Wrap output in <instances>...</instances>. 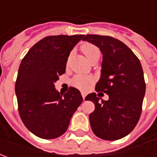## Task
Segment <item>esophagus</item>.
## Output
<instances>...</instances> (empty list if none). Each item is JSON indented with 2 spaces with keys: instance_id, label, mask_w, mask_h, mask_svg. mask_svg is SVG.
<instances>
[{
  "instance_id": "esophagus-1",
  "label": "esophagus",
  "mask_w": 157,
  "mask_h": 157,
  "mask_svg": "<svg viewBox=\"0 0 157 157\" xmlns=\"http://www.w3.org/2000/svg\"><path fill=\"white\" fill-rule=\"evenodd\" d=\"M82 97H83V100H85V98H86V94L85 93H82Z\"/></svg>"
}]
</instances>
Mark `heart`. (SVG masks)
<instances>
[{"mask_svg":"<svg viewBox=\"0 0 157 157\" xmlns=\"http://www.w3.org/2000/svg\"><path fill=\"white\" fill-rule=\"evenodd\" d=\"M81 50L88 60L93 57L94 54L100 53V50L96 46L94 45V44H83L81 47ZM91 81H92V79L89 77L77 75L72 78L71 84L75 87L78 88L80 90H85V89L87 88V86H89V84L91 83Z\"/></svg>","mask_w":157,"mask_h":157,"instance_id":"obj_1","label":"heart"}]
</instances>
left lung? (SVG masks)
<instances>
[{
  "instance_id": "8db88e82",
  "label": "left lung",
  "mask_w": 157,
  "mask_h": 157,
  "mask_svg": "<svg viewBox=\"0 0 157 157\" xmlns=\"http://www.w3.org/2000/svg\"><path fill=\"white\" fill-rule=\"evenodd\" d=\"M83 40L100 48L103 55L95 90L109 97L101 101L95 93L86 97L95 105L89 115L92 130L103 140L121 139L135 128L141 116L146 91L141 62L128 46L113 37L86 35Z\"/></svg>"
}]
</instances>
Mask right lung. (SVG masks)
Instances as JSON below:
<instances>
[{
	"label": "right lung",
	"mask_w": 157,
	"mask_h": 157,
	"mask_svg": "<svg viewBox=\"0 0 157 157\" xmlns=\"http://www.w3.org/2000/svg\"><path fill=\"white\" fill-rule=\"evenodd\" d=\"M83 36H46L21 60L15 82L19 114L28 129L42 139H55L64 134L83 101L78 89L71 87L63 95L54 85L65 72L70 52Z\"/></svg>",
	"instance_id": "1"
}]
</instances>
